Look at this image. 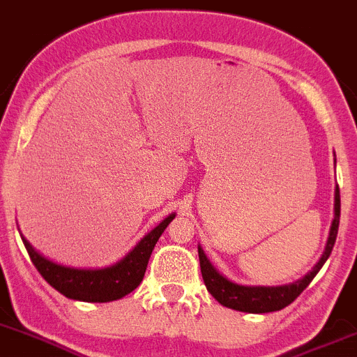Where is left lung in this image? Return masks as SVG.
Here are the masks:
<instances>
[{"label":"left lung","instance_id":"8db88e82","mask_svg":"<svg viewBox=\"0 0 357 357\" xmlns=\"http://www.w3.org/2000/svg\"><path fill=\"white\" fill-rule=\"evenodd\" d=\"M339 220H340V194L339 185H335V194H333V220L328 231L325 250L321 254L320 260L313 266V269L308 274L303 275L298 281L289 282V284L281 286H247L238 284L235 281H229L226 275L221 274L216 267L211 264V260L206 257L201 245H197L199 262H201V272L204 284L208 291L216 298L221 305L226 308L236 310V312L245 313H269L278 312V310L286 308L291 305L298 296L306 289V286L313 281V278L318 274L327 259L332 254L333 243H335L337 231H339Z\"/></svg>","mask_w":357,"mask_h":357}]
</instances>
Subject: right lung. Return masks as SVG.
<instances>
[{
    "mask_svg": "<svg viewBox=\"0 0 357 357\" xmlns=\"http://www.w3.org/2000/svg\"><path fill=\"white\" fill-rule=\"evenodd\" d=\"M174 218L175 213L168 214L162 223L134 245L131 252L107 267H71L57 264L36 250L22 233L20 236L33 266L56 291L70 300L107 303L121 300L141 284L153 248Z\"/></svg>",
    "mask_w": 357,
    "mask_h": 357,
    "instance_id": "add662e5",
    "label": "right lung"
}]
</instances>
